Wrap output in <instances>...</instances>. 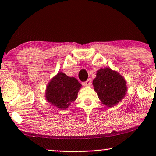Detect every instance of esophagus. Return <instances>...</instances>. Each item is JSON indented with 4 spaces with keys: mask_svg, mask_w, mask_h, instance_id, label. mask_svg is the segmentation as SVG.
I'll return each instance as SVG.
<instances>
[{
    "mask_svg": "<svg viewBox=\"0 0 156 156\" xmlns=\"http://www.w3.org/2000/svg\"><path fill=\"white\" fill-rule=\"evenodd\" d=\"M91 84H92V81H91V79L89 78L87 80L86 82H84V86H87V87H90Z\"/></svg>",
    "mask_w": 156,
    "mask_h": 156,
    "instance_id": "esophagus-1",
    "label": "esophagus"
}]
</instances>
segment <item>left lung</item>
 I'll list each match as a JSON object with an SVG mask.
<instances>
[{
  "mask_svg": "<svg viewBox=\"0 0 156 156\" xmlns=\"http://www.w3.org/2000/svg\"><path fill=\"white\" fill-rule=\"evenodd\" d=\"M92 84L99 99L108 107L116 105L127 91L126 82L123 76L107 67L98 70Z\"/></svg>",
  "mask_w": 156,
  "mask_h": 156,
  "instance_id": "8db88e82",
  "label": "left lung"
}]
</instances>
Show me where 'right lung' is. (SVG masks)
<instances>
[{"instance_id": "1", "label": "right lung", "mask_w": 156, "mask_h": 156, "mask_svg": "<svg viewBox=\"0 0 156 156\" xmlns=\"http://www.w3.org/2000/svg\"><path fill=\"white\" fill-rule=\"evenodd\" d=\"M82 84L76 78L68 76L59 72L47 86V101L60 109H66L77 98Z\"/></svg>"}]
</instances>
